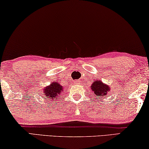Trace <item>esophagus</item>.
Wrapping results in <instances>:
<instances>
[{
    "instance_id": "esophagus-1",
    "label": "esophagus",
    "mask_w": 149,
    "mask_h": 149,
    "mask_svg": "<svg viewBox=\"0 0 149 149\" xmlns=\"http://www.w3.org/2000/svg\"><path fill=\"white\" fill-rule=\"evenodd\" d=\"M79 80H76V81H75V84H79Z\"/></svg>"
}]
</instances>
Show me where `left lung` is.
Masks as SVG:
<instances>
[{
  "instance_id": "8db88e82",
  "label": "left lung",
  "mask_w": 149,
  "mask_h": 149,
  "mask_svg": "<svg viewBox=\"0 0 149 149\" xmlns=\"http://www.w3.org/2000/svg\"><path fill=\"white\" fill-rule=\"evenodd\" d=\"M91 87H92L91 89H92V92H94V94L98 97H102L106 98L107 94L110 92V86L104 84L100 80H96L93 82V84L91 85Z\"/></svg>"
}]
</instances>
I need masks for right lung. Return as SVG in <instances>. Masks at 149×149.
Here are the masks:
<instances>
[{
    "mask_svg": "<svg viewBox=\"0 0 149 149\" xmlns=\"http://www.w3.org/2000/svg\"><path fill=\"white\" fill-rule=\"evenodd\" d=\"M63 86L57 81L50 84V86H47L45 88H44L45 99L49 100L50 101L57 100L58 99L59 95L61 94L62 91H63Z\"/></svg>",
    "mask_w": 149,
    "mask_h": 149,
    "instance_id": "1",
    "label": "right lung"
}]
</instances>
